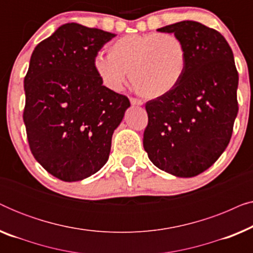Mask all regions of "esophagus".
Here are the masks:
<instances>
[{
    "label": "esophagus",
    "mask_w": 253,
    "mask_h": 253,
    "mask_svg": "<svg viewBox=\"0 0 253 253\" xmlns=\"http://www.w3.org/2000/svg\"><path fill=\"white\" fill-rule=\"evenodd\" d=\"M130 102H131V105H133V106H141V105H143L141 100L136 99V98H130Z\"/></svg>",
    "instance_id": "esophagus-1"
}]
</instances>
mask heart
<instances>
[{"label": "heart", "instance_id": "obj_1", "mask_svg": "<svg viewBox=\"0 0 253 253\" xmlns=\"http://www.w3.org/2000/svg\"><path fill=\"white\" fill-rule=\"evenodd\" d=\"M188 67V50L171 33L130 34L113 41L108 55L98 54L93 68L103 85L120 91L129 81L141 96L158 99L177 87Z\"/></svg>", "mask_w": 253, "mask_h": 253}]
</instances>
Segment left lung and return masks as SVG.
<instances>
[{
  "label": "left lung",
  "mask_w": 253,
  "mask_h": 253,
  "mask_svg": "<svg viewBox=\"0 0 253 253\" xmlns=\"http://www.w3.org/2000/svg\"><path fill=\"white\" fill-rule=\"evenodd\" d=\"M181 38L188 67L174 91L146 102L144 148L159 169L193 177L209 169L229 144L238 113V72L227 40L193 20L158 29Z\"/></svg>",
  "instance_id": "1"
}]
</instances>
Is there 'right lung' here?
Here are the masks:
<instances>
[{"label":"right lung","mask_w":253,"mask_h":253,"mask_svg":"<svg viewBox=\"0 0 253 253\" xmlns=\"http://www.w3.org/2000/svg\"><path fill=\"white\" fill-rule=\"evenodd\" d=\"M115 34L77 23L34 48L24 78L23 120L36 160L64 182L82 181L108 161L114 130L130 107L102 85L93 60Z\"/></svg>","instance_id":"right-lung-1"}]
</instances>
